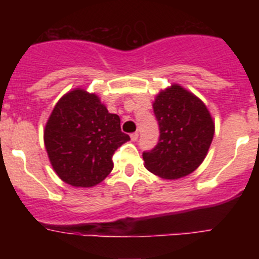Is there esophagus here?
Returning <instances> with one entry per match:
<instances>
[{
	"mask_svg": "<svg viewBox=\"0 0 259 259\" xmlns=\"http://www.w3.org/2000/svg\"><path fill=\"white\" fill-rule=\"evenodd\" d=\"M137 139H139V134H137V132H134V134H131V140L132 141H136Z\"/></svg>",
	"mask_w": 259,
	"mask_h": 259,
	"instance_id": "34e87169",
	"label": "esophagus"
}]
</instances>
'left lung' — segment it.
Here are the masks:
<instances>
[{
	"label": "left lung",
	"mask_w": 259,
	"mask_h": 259,
	"mask_svg": "<svg viewBox=\"0 0 259 259\" xmlns=\"http://www.w3.org/2000/svg\"><path fill=\"white\" fill-rule=\"evenodd\" d=\"M159 141L144 152L145 167L162 179L175 180L193 172L205 159L214 137V120L197 96L172 84L153 102Z\"/></svg>",
	"instance_id": "left-lung-1"
}]
</instances>
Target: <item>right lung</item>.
Returning a JSON list of instances; mask_svg holds the SVG:
<instances>
[{
    "label": "right lung",
    "instance_id": "obj_1",
    "mask_svg": "<svg viewBox=\"0 0 259 259\" xmlns=\"http://www.w3.org/2000/svg\"><path fill=\"white\" fill-rule=\"evenodd\" d=\"M130 136L120 118L98 96L75 88L62 96L44 130L48 157L57 175L72 187H95L113 170V154Z\"/></svg>",
    "mask_w": 259,
    "mask_h": 259
}]
</instances>
